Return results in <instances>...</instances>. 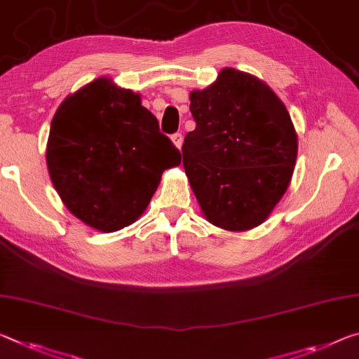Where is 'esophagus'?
Masks as SVG:
<instances>
[{
  "instance_id": "34e87169",
  "label": "esophagus",
  "mask_w": 359,
  "mask_h": 359,
  "mask_svg": "<svg viewBox=\"0 0 359 359\" xmlns=\"http://www.w3.org/2000/svg\"><path fill=\"white\" fill-rule=\"evenodd\" d=\"M170 140H172V144L177 147V149H180L182 144H184V137H182L180 133H175V134L170 135Z\"/></svg>"
}]
</instances>
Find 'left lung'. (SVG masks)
I'll return each mask as SVG.
<instances>
[{"label":"left lung","instance_id":"8db88e82","mask_svg":"<svg viewBox=\"0 0 359 359\" xmlns=\"http://www.w3.org/2000/svg\"><path fill=\"white\" fill-rule=\"evenodd\" d=\"M190 111L196 128L182 156L203 214L230 231L260 225L286 193L297 159L286 107L259 78L224 68L190 94Z\"/></svg>","mask_w":359,"mask_h":359}]
</instances>
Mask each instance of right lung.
<instances>
[{
    "label": "right lung",
    "instance_id": "right-lung-1",
    "mask_svg": "<svg viewBox=\"0 0 359 359\" xmlns=\"http://www.w3.org/2000/svg\"><path fill=\"white\" fill-rule=\"evenodd\" d=\"M48 170L70 212L110 233L137 220L180 151L139 94L97 78L68 95L50 123Z\"/></svg>",
    "mask_w": 359,
    "mask_h": 359
}]
</instances>
